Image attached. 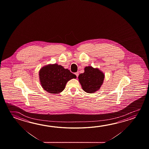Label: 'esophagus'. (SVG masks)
<instances>
[{
    "label": "esophagus",
    "mask_w": 149,
    "mask_h": 149,
    "mask_svg": "<svg viewBox=\"0 0 149 149\" xmlns=\"http://www.w3.org/2000/svg\"><path fill=\"white\" fill-rule=\"evenodd\" d=\"M76 76H77V77H78V75H79V73H78V72H76L75 73Z\"/></svg>",
    "instance_id": "esophagus-1"
}]
</instances>
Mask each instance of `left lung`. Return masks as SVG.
I'll list each match as a JSON object with an SVG mask.
<instances>
[{"label":"left lung","instance_id":"1","mask_svg":"<svg viewBox=\"0 0 149 149\" xmlns=\"http://www.w3.org/2000/svg\"><path fill=\"white\" fill-rule=\"evenodd\" d=\"M104 75L98 68L87 66L84 73L78 76L79 81L83 90L87 93H93L100 89L102 85Z\"/></svg>","mask_w":149,"mask_h":149}]
</instances>
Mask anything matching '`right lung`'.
I'll return each mask as SVG.
<instances>
[{
  "label": "right lung",
  "mask_w": 149,
  "mask_h": 149,
  "mask_svg": "<svg viewBox=\"0 0 149 149\" xmlns=\"http://www.w3.org/2000/svg\"><path fill=\"white\" fill-rule=\"evenodd\" d=\"M39 75L42 88L50 93H61L68 81L76 78L68 69L57 64L44 66L39 71Z\"/></svg>",
  "instance_id": "1"
}]
</instances>
